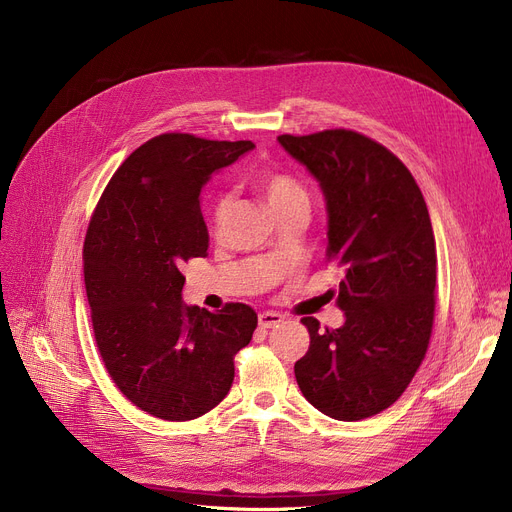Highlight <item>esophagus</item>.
<instances>
[{"label": "esophagus", "mask_w": 512, "mask_h": 512, "mask_svg": "<svg viewBox=\"0 0 512 512\" xmlns=\"http://www.w3.org/2000/svg\"><path fill=\"white\" fill-rule=\"evenodd\" d=\"M284 321V315H280V313H276V311H263V313H259V326L261 328H276V326H280Z\"/></svg>", "instance_id": "esophagus-1"}]
</instances>
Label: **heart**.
Returning a JSON list of instances; mask_svg holds the SVG:
<instances>
[{
	"label": "heart",
	"mask_w": 512,
	"mask_h": 512,
	"mask_svg": "<svg viewBox=\"0 0 512 512\" xmlns=\"http://www.w3.org/2000/svg\"><path fill=\"white\" fill-rule=\"evenodd\" d=\"M259 188L261 193L267 201V205H270L276 215L288 207H294V205H309V197L305 193V188L286 174H265L259 182ZM230 209H232V195L230 193H224L220 195L218 199L213 201V207H211V222L215 228H224V224L228 222V215H230Z\"/></svg>",
	"instance_id": "1"
}]
</instances>
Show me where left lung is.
<instances>
[{
  "mask_svg": "<svg viewBox=\"0 0 512 512\" xmlns=\"http://www.w3.org/2000/svg\"><path fill=\"white\" fill-rule=\"evenodd\" d=\"M278 143L319 182L328 211V257L344 267L336 305L344 324L309 330L294 363L311 405L338 421L388 409L417 373L434 326L436 240L407 166L353 130H324Z\"/></svg>",
  "mask_w": 512,
  "mask_h": 512,
  "instance_id": "8db88e82",
  "label": "left lung"
}]
</instances>
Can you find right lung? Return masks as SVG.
Returning <instances> with one entry per match:
<instances>
[{"label":"right lung","instance_id":"right-lung-1","mask_svg":"<svg viewBox=\"0 0 512 512\" xmlns=\"http://www.w3.org/2000/svg\"><path fill=\"white\" fill-rule=\"evenodd\" d=\"M253 147L159 134L126 157L91 218L83 259L99 353L120 392L153 417L188 421L220 405L234 355L257 328L249 305H184L180 272L207 257L203 186Z\"/></svg>","mask_w":512,"mask_h":512}]
</instances>
